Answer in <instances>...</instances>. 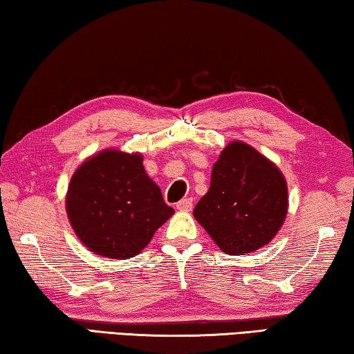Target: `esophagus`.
Segmentation results:
<instances>
[{"label": "esophagus", "mask_w": 354, "mask_h": 354, "mask_svg": "<svg viewBox=\"0 0 354 354\" xmlns=\"http://www.w3.org/2000/svg\"><path fill=\"white\" fill-rule=\"evenodd\" d=\"M192 206H194V201H192V198H184V200L176 203V209H178V211H183V212H189Z\"/></svg>", "instance_id": "34e87169"}]
</instances>
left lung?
Returning a JSON list of instances; mask_svg holds the SVG:
<instances>
[{
    "mask_svg": "<svg viewBox=\"0 0 354 354\" xmlns=\"http://www.w3.org/2000/svg\"><path fill=\"white\" fill-rule=\"evenodd\" d=\"M287 214L283 173L243 142H231L214 164L211 187L195 218L227 254L251 253L272 241Z\"/></svg>",
    "mask_w": 354,
    "mask_h": 354,
    "instance_id": "obj_1",
    "label": "left lung"
}]
</instances>
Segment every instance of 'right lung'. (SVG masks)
<instances>
[{
  "instance_id": "obj_1",
  "label": "right lung",
  "mask_w": 354,
  "mask_h": 354,
  "mask_svg": "<svg viewBox=\"0 0 354 354\" xmlns=\"http://www.w3.org/2000/svg\"><path fill=\"white\" fill-rule=\"evenodd\" d=\"M65 205L80 241L113 259L139 254L175 212L147 175L142 156L115 149L98 153L75 171Z\"/></svg>"
}]
</instances>
